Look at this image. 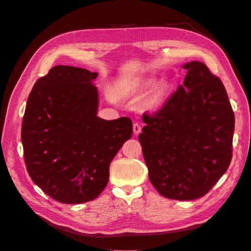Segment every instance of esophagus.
<instances>
[{"label":"esophagus","mask_w":251,"mask_h":251,"mask_svg":"<svg viewBox=\"0 0 251 251\" xmlns=\"http://www.w3.org/2000/svg\"><path fill=\"white\" fill-rule=\"evenodd\" d=\"M133 131L135 135H138L141 132V126L138 123H134L133 124Z\"/></svg>","instance_id":"obj_1"}]
</instances>
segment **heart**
Here are the masks:
<instances>
[{
	"instance_id": "obj_1",
	"label": "heart",
	"mask_w": 251,
	"mask_h": 251,
	"mask_svg": "<svg viewBox=\"0 0 251 251\" xmlns=\"http://www.w3.org/2000/svg\"><path fill=\"white\" fill-rule=\"evenodd\" d=\"M153 83H154L153 79L147 78V79H144V80H142V81H140L138 83H136V85L127 87V89L120 88V91L127 90V91H130V92H132V93H142V92H146V91H148L151 86H153ZM107 96H108V98H109L111 101H115L116 100L115 96H114L113 93L110 92V91H108V92H107ZM161 102H162V95H161L160 92L155 93V94H153L151 96H150L149 100H148L149 107L151 108V109L158 108L159 105L161 104Z\"/></svg>"
}]
</instances>
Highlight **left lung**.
I'll use <instances>...</instances> for the list:
<instances>
[{"instance_id": "left-lung-1", "label": "left lung", "mask_w": 251, "mask_h": 251, "mask_svg": "<svg viewBox=\"0 0 251 251\" xmlns=\"http://www.w3.org/2000/svg\"><path fill=\"white\" fill-rule=\"evenodd\" d=\"M161 109L144 113L139 134L149 178L157 192L174 200L206 195L232 158L234 114L225 87L200 62Z\"/></svg>"}]
</instances>
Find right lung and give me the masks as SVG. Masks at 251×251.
<instances>
[{
  "mask_svg": "<svg viewBox=\"0 0 251 251\" xmlns=\"http://www.w3.org/2000/svg\"><path fill=\"white\" fill-rule=\"evenodd\" d=\"M96 72L55 66L37 79L22 124L26 169L42 191L60 203L92 201L107 186L110 163L132 137L128 117L97 115Z\"/></svg>",
  "mask_w": 251,
  "mask_h": 251,
  "instance_id": "obj_1",
  "label": "right lung"
}]
</instances>
